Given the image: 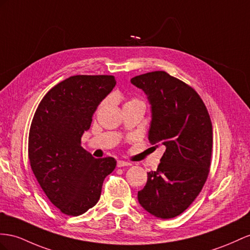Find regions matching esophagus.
Masks as SVG:
<instances>
[{
	"label": "esophagus",
	"mask_w": 250,
	"mask_h": 250,
	"mask_svg": "<svg viewBox=\"0 0 250 250\" xmlns=\"http://www.w3.org/2000/svg\"><path fill=\"white\" fill-rule=\"evenodd\" d=\"M125 166H131V163L125 162V161H118V162H117V167H118V168L125 167Z\"/></svg>",
	"instance_id": "34e87169"
}]
</instances>
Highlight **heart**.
<instances>
[{
  "label": "heart",
  "mask_w": 250,
  "mask_h": 250,
  "mask_svg": "<svg viewBox=\"0 0 250 250\" xmlns=\"http://www.w3.org/2000/svg\"><path fill=\"white\" fill-rule=\"evenodd\" d=\"M132 101H139V100H137V99H133V100H131V101H129V102H132Z\"/></svg>",
  "instance_id": "b5f03b06"
}]
</instances>
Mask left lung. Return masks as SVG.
<instances>
[{
    "mask_svg": "<svg viewBox=\"0 0 250 250\" xmlns=\"http://www.w3.org/2000/svg\"><path fill=\"white\" fill-rule=\"evenodd\" d=\"M151 104V144L166 151L156 171L138 191V202L149 213L172 219L183 213L200 194L210 170L212 124L193 88L163 70L134 77Z\"/></svg>",
    "mask_w": 250,
    "mask_h": 250,
    "instance_id": "left-lung-1",
    "label": "left lung"
}]
</instances>
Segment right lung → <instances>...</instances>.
Masks as SVG:
<instances>
[{"label": "right lung", "instance_id": "obj_1", "mask_svg": "<svg viewBox=\"0 0 250 250\" xmlns=\"http://www.w3.org/2000/svg\"><path fill=\"white\" fill-rule=\"evenodd\" d=\"M116 85L114 76L77 75L44 96L30 125L28 158L48 200L62 213L78 216L94 207L113 157L94 158L81 146L93 114Z\"/></svg>", "mask_w": 250, "mask_h": 250}]
</instances>
